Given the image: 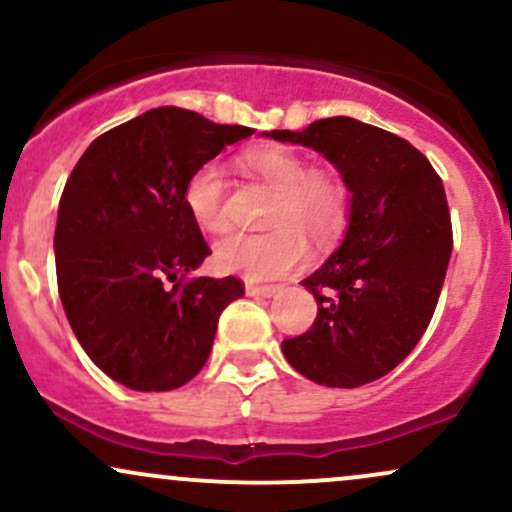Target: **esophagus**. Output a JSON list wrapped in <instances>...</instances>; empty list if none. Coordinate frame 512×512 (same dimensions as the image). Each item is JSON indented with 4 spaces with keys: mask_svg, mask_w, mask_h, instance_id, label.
I'll return each instance as SVG.
<instances>
[{
    "mask_svg": "<svg viewBox=\"0 0 512 512\" xmlns=\"http://www.w3.org/2000/svg\"><path fill=\"white\" fill-rule=\"evenodd\" d=\"M245 291H248V296H257V298H272L276 291H279V286H257V284H248L245 286Z\"/></svg>",
    "mask_w": 512,
    "mask_h": 512,
    "instance_id": "1",
    "label": "esophagus"
}]
</instances>
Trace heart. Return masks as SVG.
Instances as JSON below:
<instances>
[{"mask_svg":"<svg viewBox=\"0 0 512 512\" xmlns=\"http://www.w3.org/2000/svg\"><path fill=\"white\" fill-rule=\"evenodd\" d=\"M243 166L274 190L264 223L267 233H231L214 248V267L248 279H276L293 272L305 257V240L327 243L346 221V190L337 178L310 170L301 154L286 146H260L243 154ZM226 185L216 163H202L182 190L187 214L204 233L228 226Z\"/></svg>","mask_w":512,"mask_h":512,"instance_id":"1","label":"heart"}]
</instances>
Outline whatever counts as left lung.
<instances>
[{"label":"left lung","instance_id":"1","mask_svg":"<svg viewBox=\"0 0 512 512\" xmlns=\"http://www.w3.org/2000/svg\"><path fill=\"white\" fill-rule=\"evenodd\" d=\"M264 137L322 154L351 192L342 245L301 281L317 301L313 327L281 351L317 385L373 383L411 354L436 310L452 252L443 182L407 139L354 117Z\"/></svg>","mask_w":512,"mask_h":512}]
</instances>
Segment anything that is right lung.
I'll return each instance as SVG.
<instances>
[{"label": "right lung", "instance_id": "add662e5", "mask_svg": "<svg viewBox=\"0 0 512 512\" xmlns=\"http://www.w3.org/2000/svg\"><path fill=\"white\" fill-rule=\"evenodd\" d=\"M255 129L192 110H146L101 134L64 185L57 289L69 325L105 375L166 392L207 363L219 315L245 293L236 276L187 279L211 255L182 204L190 173Z\"/></svg>", "mask_w": 512, "mask_h": 512}]
</instances>
